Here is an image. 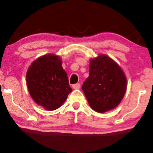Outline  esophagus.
<instances>
[{"mask_svg":"<svg viewBox=\"0 0 153 153\" xmlns=\"http://www.w3.org/2000/svg\"><path fill=\"white\" fill-rule=\"evenodd\" d=\"M72 88H73L74 89H79V88H80V84L79 83L74 84V85H72Z\"/></svg>","mask_w":153,"mask_h":153,"instance_id":"1","label":"esophagus"}]
</instances>
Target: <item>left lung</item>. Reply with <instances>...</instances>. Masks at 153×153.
<instances>
[{
  "label": "left lung",
  "mask_w": 153,
  "mask_h": 153,
  "mask_svg": "<svg viewBox=\"0 0 153 153\" xmlns=\"http://www.w3.org/2000/svg\"><path fill=\"white\" fill-rule=\"evenodd\" d=\"M126 84L120 67L108 56L101 55L90 60L89 76L82 88L90 107L103 113L120 103L126 93Z\"/></svg>",
  "instance_id": "obj_1"
}]
</instances>
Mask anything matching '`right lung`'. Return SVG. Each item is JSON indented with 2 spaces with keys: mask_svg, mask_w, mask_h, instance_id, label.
<instances>
[{
  "mask_svg": "<svg viewBox=\"0 0 153 153\" xmlns=\"http://www.w3.org/2000/svg\"><path fill=\"white\" fill-rule=\"evenodd\" d=\"M26 81L35 102L50 111L60 107L72 91L61 59L52 54L32 63L27 70Z\"/></svg>",
  "mask_w": 153,
  "mask_h": 153,
  "instance_id": "1",
  "label": "right lung"
}]
</instances>
